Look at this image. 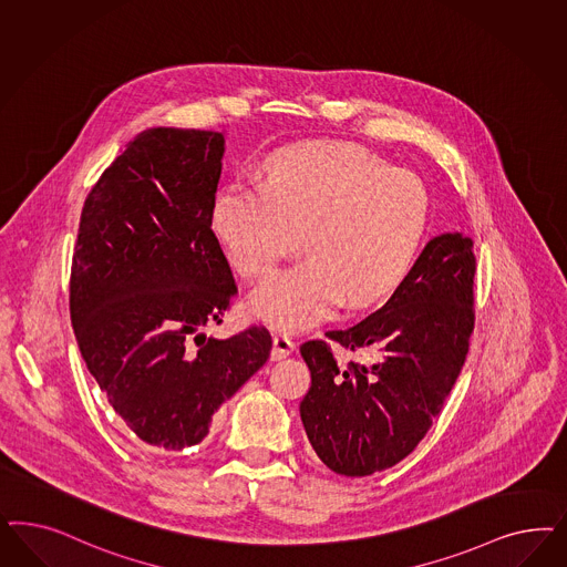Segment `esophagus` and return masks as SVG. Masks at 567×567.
<instances>
[{"label": "esophagus", "mask_w": 567, "mask_h": 567, "mask_svg": "<svg viewBox=\"0 0 567 567\" xmlns=\"http://www.w3.org/2000/svg\"><path fill=\"white\" fill-rule=\"evenodd\" d=\"M292 352L293 342L288 336H275L274 352H271V359H274V361H281V359L290 357Z\"/></svg>", "instance_id": "34e87169"}]
</instances>
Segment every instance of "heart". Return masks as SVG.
<instances>
[{"label":"heart","instance_id":"1","mask_svg":"<svg viewBox=\"0 0 567 567\" xmlns=\"http://www.w3.org/2000/svg\"><path fill=\"white\" fill-rule=\"evenodd\" d=\"M430 223L417 175L348 144H305L274 154L262 182L227 183L210 225L234 269L260 279L305 234L307 260L271 275L250 311L281 331L323 321L344 300L382 302L413 271Z\"/></svg>","mask_w":567,"mask_h":567}]
</instances>
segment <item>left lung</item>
<instances>
[{
	"mask_svg": "<svg viewBox=\"0 0 567 567\" xmlns=\"http://www.w3.org/2000/svg\"><path fill=\"white\" fill-rule=\"evenodd\" d=\"M474 241L430 239L413 271L382 309L331 342L365 350L371 363L338 365L326 340L300 347L311 388L300 402L309 442L331 472H382L427 434L465 363L474 331Z\"/></svg>",
	"mask_w": 567,
	"mask_h": 567,
	"instance_id": "left-lung-1",
	"label": "left lung"
}]
</instances>
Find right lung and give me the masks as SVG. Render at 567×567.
<instances>
[{"instance_id": "right-lung-1", "label": "right lung", "mask_w": 567, "mask_h": 567, "mask_svg": "<svg viewBox=\"0 0 567 567\" xmlns=\"http://www.w3.org/2000/svg\"><path fill=\"white\" fill-rule=\"evenodd\" d=\"M223 154L217 131L147 128L102 173L79 223L71 321L81 357L131 432L163 451L202 442L274 347L258 326L225 340L202 331L238 293L210 229Z\"/></svg>"}]
</instances>
